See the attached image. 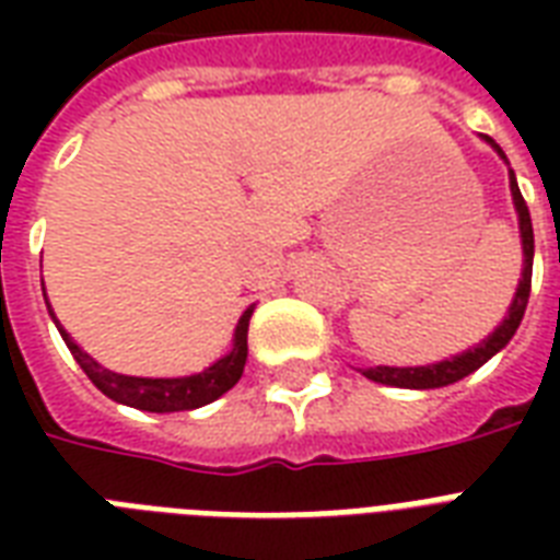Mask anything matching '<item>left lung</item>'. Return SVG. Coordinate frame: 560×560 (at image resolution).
I'll list each match as a JSON object with an SVG mask.
<instances>
[{"label": "left lung", "mask_w": 560, "mask_h": 560, "mask_svg": "<svg viewBox=\"0 0 560 560\" xmlns=\"http://www.w3.org/2000/svg\"><path fill=\"white\" fill-rule=\"evenodd\" d=\"M497 153L500 160L509 165L503 148L482 136ZM509 188H512L514 209H517V220H521V244H523V272L521 281H517V293H514L512 305L505 311L503 323L497 325L494 331L488 334L486 340H479L474 349L462 351L456 358L439 360V363H427V366H374V369H360L366 374L369 381L383 383V386H398V389H439V386H451V383L468 377L470 372H477L479 366H486L488 360L494 358L497 351H503L509 346V340L514 337V331L521 328V319L526 314V305H529V290H532V261H535V232H532V218L529 206L523 200L521 188H517V177L514 171L509 168Z\"/></svg>", "instance_id": "8db88e82"}]
</instances>
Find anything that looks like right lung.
I'll return each instance as SVG.
<instances>
[{
  "instance_id": "add662e5",
  "label": "right lung",
  "mask_w": 560,
  "mask_h": 560,
  "mask_svg": "<svg viewBox=\"0 0 560 560\" xmlns=\"http://www.w3.org/2000/svg\"><path fill=\"white\" fill-rule=\"evenodd\" d=\"M48 305V299H46ZM255 305H249L241 314L235 325V337H232V349L220 360H214L209 369H202L197 374H186V377H133V374H118L104 369L95 358H90L78 342L69 337L63 325L57 323L55 311L48 305V314L55 319L57 331L63 337V342L72 351V358L78 360V366L86 372L95 386H98L107 398L125 407L144 409V412H183V409L206 407L211 400H218L223 392H229L241 381L246 366V328H249V316H253Z\"/></svg>"
}]
</instances>
